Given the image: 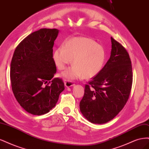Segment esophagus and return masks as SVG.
<instances>
[{"instance_id":"obj_1","label":"esophagus","mask_w":149,"mask_h":149,"mask_svg":"<svg viewBox=\"0 0 149 149\" xmlns=\"http://www.w3.org/2000/svg\"><path fill=\"white\" fill-rule=\"evenodd\" d=\"M64 84H65V86L66 87H72V86L75 85L74 82H73L72 81H70V80H65L64 82Z\"/></svg>"}]
</instances>
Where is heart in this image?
Returning a JSON list of instances; mask_svg holds the SVG:
<instances>
[{
  "mask_svg": "<svg viewBox=\"0 0 149 149\" xmlns=\"http://www.w3.org/2000/svg\"><path fill=\"white\" fill-rule=\"evenodd\" d=\"M52 59L60 70H64L73 60V66L62 74L64 79H90L97 76L103 69L107 52L102 46L97 45L90 38H73L67 40L63 47L54 51Z\"/></svg>",
  "mask_w": 149,
  "mask_h": 149,
  "instance_id": "1",
  "label": "heart"
}]
</instances>
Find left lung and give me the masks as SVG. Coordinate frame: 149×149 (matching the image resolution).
<instances>
[{"instance_id": "obj_1", "label": "left lung", "mask_w": 149, "mask_h": 149, "mask_svg": "<svg viewBox=\"0 0 149 149\" xmlns=\"http://www.w3.org/2000/svg\"><path fill=\"white\" fill-rule=\"evenodd\" d=\"M111 56L102 71L85 85L80 102L84 116L94 124H104L121 111L129 99L132 69L127 50L111 37Z\"/></svg>"}]
</instances>
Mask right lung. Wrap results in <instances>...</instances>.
Wrapping results in <instances>:
<instances>
[{
  "label": "right lung",
  "mask_w": 149,
  "mask_h": 149,
  "mask_svg": "<svg viewBox=\"0 0 149 149\" xmlns=\"http://www.w3.org/2000/svg\"><path fill=\"white\" fill-rule=\"evenodd\" d=\"M59 30L42 28L23 39L14 51L10 80L14 96L26 111L34 115L48 113L64 90L62 79L54 78V41Z\"/></svg>",
  "instance_id": "1"
}]
</instances>
